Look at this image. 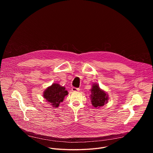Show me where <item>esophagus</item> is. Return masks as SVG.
Masks as SVG:
<instances>
[{"instance_id": "34e87169", "label": "esophagus", "mask_w": 153, "mask_h": 153, "mask_svg": "<svg viewBox=\"0 0 153 153\" xmlns=\"http://www.w3.org/2000/svg\"><path fill=\"white\" fill-rule=\"evenodd\" d=\"M80 89L78 88H76V87H73V88H71V91H73V92H76V91H79Z\"/></svg>"}]
</instances>
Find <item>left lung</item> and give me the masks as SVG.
<instances>
[{"label": "left lung", "instance_id": "1", "mask_svg": "<svg viewBox=\"0 0 153 153\" xmlns=\"http://www.w3.org/2000/svg\"><path fill=\"white\" fill-rule=\"evenodd\" d=\"M91 95H90V97L93 106L99 108L100 106H103L106 103L108 102V94L100 88L98 84H93L92 89L91 90Z\"/></svg>", "mask_w": 153, "mask_h": 153}]
</instances>
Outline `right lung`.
<instances>
[{"label":"right lung","instance_id":"right-lung-1","mask_svg":"<svg viewBox=\"0 0 153 153\" xmlns=\"http://www.w3.org/2000/svg\"><path fill=\"white\" fill-rule=\"evenodd\" d=\"M68 91L63 86H61L58 83H53L48 87L43 93V97L50 103L54 108L59 106L60 102H63L65 96L68 95Z\"/></svg>","mask_w":153,"mask_h":153}]
</instances>
